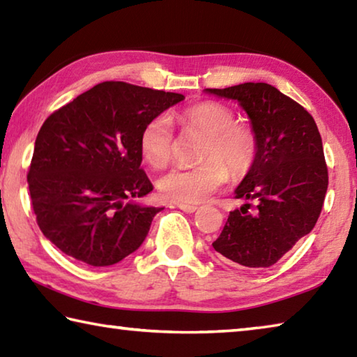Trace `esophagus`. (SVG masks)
Listing matches in <instances>:
<instances>
[{"instance_id": "esophagus-1", "label": "esophagus", "mask_w": 357, "mask_h": 357, "mask_svg": "<svg viewBox=\"0 0 357 357\" xmlns=\"http://www.w3.org/2000/svg\"><path fill=\"white\" fill-rule=\"evenodd\" d=\"M176 206L181 209V211H184V213H195V211L198 209L197 206H193V204H184V203H176Z\"/></svg>"}]
</instances>
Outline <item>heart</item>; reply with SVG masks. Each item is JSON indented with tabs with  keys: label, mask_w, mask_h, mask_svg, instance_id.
<instances>
[{
	"label": "heart",
	"mask_w": 357,
	"mask_h": 357,
	"mask_svg": "<svg viewBox=\"0 0 357 357\" xmlns=\"http://www.w3.org/2000/svg\"><path fill=\"white\" fill-rule=\"evenodd\" d=\"M185 129L204 135L198 151L200 164L176 167L157 181L168 200L195 204L206 200L227 183L228 172L239 176L255 165L259 142L257 130L238 123L236 113L222 102L206 100L176 113ZM173 128L167 114H155L143 126L140 151L151 167L164 168L173 157Z\"/></svg>",
	"instance_id": "heart-1"
}]
</instances>
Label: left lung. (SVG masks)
Masks as SVG:
<instances>
[{
    "label": "left lung",
    "mask_w": 357,
    "mask_h": 357,
    "mask_svg": "<svg viewBox=\"0 0 357 357\" xmlns=\"http://www.w3.org/2000/svg\"><path fill=\"white\" fill-rule=\"evenodd\" d=\"M238 100L257 130L259 149L234 198L245 204L229 213L213 247L229 263L269 268L309 234L321 214L328 165L312 114L268 83L206 89Z\"/></svg>",
    "instance_id": "8db88e82"
}]
</instances>
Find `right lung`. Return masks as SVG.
Here are the masks:
<instances>
[{
    "label": "right lung",
    "instance_id": "add662e5",
    "mask_svg": "<svg viewBox=\"0 0 357 357\" xmlns=\"http://www.w3.org/2000/svg\"><path fill=\"white\" fill-rule=\"evenodd\" d=\"M183 99L104 82L45 119L28 187L47 239L89 266H112L143 244L162 208L134 202L153 190L140 167V134L151 118Z\"/></svg>",
    "mask_w": 357,
    "mask_h": 357
}]
</instances>
